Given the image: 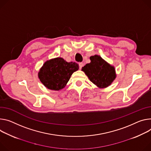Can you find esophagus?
I'll list each match as a JSON object with an SVG mask.
<instances>
[{"label":"esophagus","mask_w":151,"mask_h":151,"mask_svg":"<svg viewBox=\"0 0 151 151\" xmlns=\"http://www.w3.org/2000/svg\"><path fill=\"white\" fill-rule=\"evenodd\" d=\"M79 68H81L82 67H83V63H80L79 64Z\"/></svg>","instance_id":"obj_1"}]
</instances>
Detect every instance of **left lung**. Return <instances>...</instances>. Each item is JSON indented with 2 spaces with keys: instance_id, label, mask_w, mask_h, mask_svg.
Returning <instances> with one entry per match:
<instances>
[{
  "instance_id": "left-lung-1",
  "label": "left lung",
  "mask_w": 151,
  "mask_h": 151,
  "mask_svg": "<svg viewBox=\"0 0 151 151\" xmlns=\"http://www.w3.org/2000/svg\"><path fill=\"white\" fill-rule=\"evenodd\" d=\"M91 62L82 68V71L90 81L100 88L110 86L116 78L115 68L101 56L95 55L90 57Z\"/></svg>"
}]
</instances>
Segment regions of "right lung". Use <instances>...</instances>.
<instances>
[{"label":"right lung","instance_id":"right-lung-1","mask_svg":"<svg viewBox=\"0 0 151 151\" xmlns=\"http://www.w3.org/2000/svg\"><path fill=\"white\" fill-rule=\"evenodd\" d=\"M78 69L77 63H68L63 58L57 57L46 61L40 69L38 76L47 88L58 91L65 87L73 73Z\"/></svg>","mask_w":151,"mask_h":151}]
</instances>
